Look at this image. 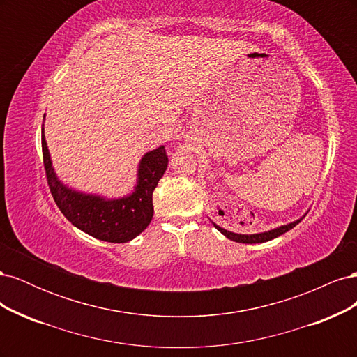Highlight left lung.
Here are the masks:
<instances>
[{
    "mask_svg": "<svg viewBox=\"0 0 357 357\" xmlns=\"http://www.w3.org/2000/svg\"><path fill=\"white\" fill-rule=\"evenodd\" d=\"M301 222L299 220H295L291 223H287V225H283V226H278V228L275 229H271V231H266V232H261V234H250V235H244V234H235V232H231V231H226L223 228H220L219 225H215L214 222H211L214 225V228L218 229L219 232H222L226 238H229L235 243H244V244H256V243H266L269 240H274L277 238V236L283 235L284 232L290 231L291 228H295V226Z\"/></svg>",
    "mask_w": 357,
    "mask_h": 357,
    "instance_id": "left-lung-1",
    "label": "left lung"
}]
</instances>
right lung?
I'll return each instance as SVG.
<instances>
[{
	"mask_svg": "<svg viewBox=\"0 0 357 357\" xmlns=\"http://www.w3.org/2000/svg\"><path fill=\"white\" fill-rule=\"evenodd\" d=\"M41 147L52 197L61 213L75 228L101 241L128 243L142 234L152 222L153 190L168 167L164 146L147 152L142 158L134 192L117 199L77 192L63 185L52 167L45 128H41Z\"/></svg>",
	"mask_w": 357,
	"mask_h": 357,
	"instance_id": "1",
	"label": "right lung"
}]
</instances>
